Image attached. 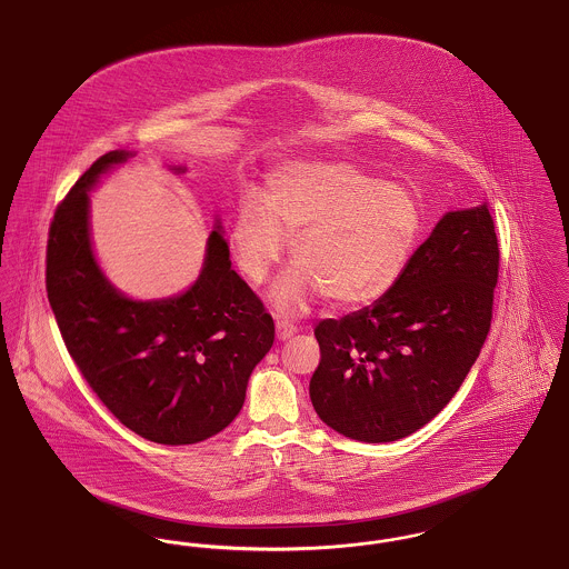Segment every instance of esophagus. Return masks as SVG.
<instances>
[{"mask_svg":"<svg viewBox=\"0 0 569 569\" xmlns=\"http://www.w3.org/2000/svg\"><path fill=\"white\" fill-rule=\"evenodd\" d=\"M274 332H277V339H279V341H288L290 337L297 335V326L292 325V322H288V320H277Z\"/></svg>","mask_w":569,"mask_h":569,"instance_id":"esophagus-1","label":"esophagus"}]
</instances>
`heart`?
Wrapping results in <instances>:
<instances>
[{
  "label": "heart",
  "instance_id": "1",
  "mask_svg": "<svg viewBox=\"0 0 569 569\" xmlns=\"http://www.w3.org/2000/svg\"><path fill=\"white\" fill-rule=\"evenodd\" d=\"M420 230L416 198L399 183L343 162L274 168L262 204L237 209L230 244L239 269L262 283L292 241V269L271 288L279 311L297 313L326 295L356 307L381 297L406 267Z\"/></svg>",
  "mask_w": 569,
  "mask_h": 569
}]
</instances>
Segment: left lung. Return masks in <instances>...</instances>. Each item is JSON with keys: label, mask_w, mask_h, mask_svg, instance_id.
<instances>
[{"label": "left lung", "mask_w": 569, "mask_h": 569, "mask_svg": "<svg viewBox=\"0 0 569 569\" xmlns=\"http://www.w3.org/2000/svg\"><path fill=\"white\" fill-rule=\"evenodd\" d=\"M499 244L487 204L448 211L386 295L316 326L322 360L309 397L356 441L416 433L450 403L492 318Z\"/></svg>", "instance_id": "1"}]
</instances>
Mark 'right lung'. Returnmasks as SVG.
<instances>
[{
  "label": "right lung",
  "instance_id": "add662e5",
  "mask_svg": "<svg viewBox=\"0 0 569 569\" xmlns=\"http://www.w3.org/2000/svg\"><path fill=\"white\" fill-rule=\"evenodd\" d=\"M132 156L117 149L96 160L54 211L49 302L82 378L121 425L163 446L198 443L239 416L274 325L232 271L219 219L200 274L181 295L138 300L110 281L93 251L89 191Z\"/></svg>",
  "mask_w": 569,
  "mask_h": 569
}]
</instances>
